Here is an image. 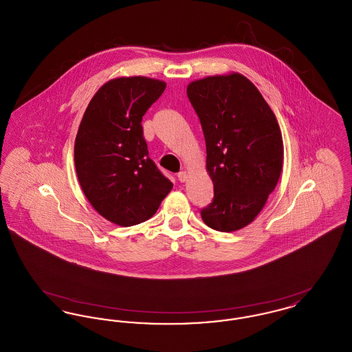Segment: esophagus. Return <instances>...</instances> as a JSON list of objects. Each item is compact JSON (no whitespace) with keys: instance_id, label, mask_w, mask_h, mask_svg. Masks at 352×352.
<instances>
[{"instance_id":"esophagus-1","label":"esophagus","mask_w":352,"mask_h":352,"mask_svg":"<svg viewBox=\"0 0 352 352\" xmlns=\"http://www.w3.org/2000/svg\"><path fill=\"white\" fill-rule=\"evenodd\" d=\"M177 178H178V181H179V182H184V181L187 179V174H186V171H179V173L177 174Z\"/></svg>"}]
</instances>
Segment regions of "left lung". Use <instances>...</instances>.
<instances>
[{"mask_svg":"<svg viewBox=\"0 0 352 352\" xmlns=\"http://www.w3.org/2000/svg\"><path fill=\"white\" fill-rule=\"evenodd\" d=\"M187 96L206 140L214 199L203 221L220 232L248 226L278 182L284 145L277 118L258 89L240 74L188 84Z\"/></svg>","mask_w":352,"mask_h":352,"instance_id":"left-lung-1","label":"left lung"}]
</instances>
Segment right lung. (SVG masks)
<instances>
[{
  "label": "right lung",
  "instance_id": "obj_1",
  "mask_svg": "<svg viewBox=\"0 0 352 352\" xmlns=\"http://www.w3.org/2000/svg\"><path fill=\"white\" fill-rule=\"evenodd\" d=\"M166 83L145 76L104 84L89 101L75 140V168L85 198L121 227L151 219L173 188L149 157L142 116Z\"/></svg>",
  "mask_w": 352,
  "mask_h": 352
}]
</instances>
